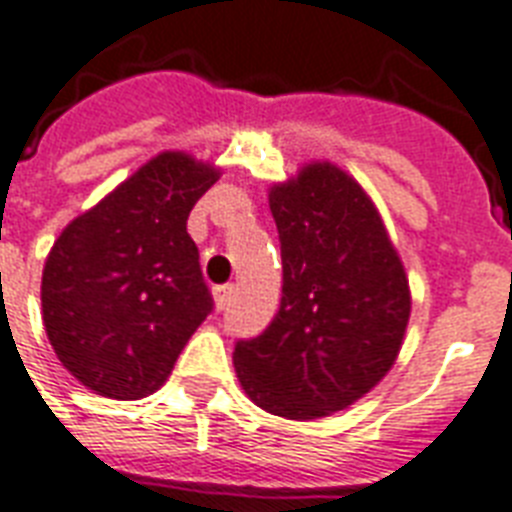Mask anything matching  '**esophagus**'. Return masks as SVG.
Here are the masks:
<instances>
[{
  "instance_id": "1",
  "label": "esophagus",
  "mask_w": 512,
  "mask_h": 512,
  "mask_svg": "<svg viewBox=\"0 0 512 512\" xmlns=\"http://www.w3.org/2000/svg\"><path fill=\"white\" fill-rule=\"evenodd\" d=\"M233 292H236V287H233V284H223V287H215V292H212V295H215L217 311H225V308H228Z\"/></svg>"
}]
</instances>
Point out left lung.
<instances>
[{
	"mask_svg": "<svg viewBox=\"0 0 512 512\" xmlns=\"http://www.w3.org/2000/svg\"><path fill=\"white\" fill-rule=\"evenodd\" d=\"M268 201L281 305L263 335L236 342V377L276 417H329L396 364L412 313L409 279L369 193L337 164H305L271 185Z\"/></svg>",
	"mask_w": 512,
	"mask_h": 512,
	"instance_id": "1",
	"label": "left lung"
}]
</instances>
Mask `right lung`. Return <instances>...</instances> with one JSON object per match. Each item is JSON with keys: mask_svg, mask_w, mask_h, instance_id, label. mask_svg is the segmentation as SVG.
Listing matches in <instances>:
<instances>
[{"mask_svg": "<svg viewBox=\"0 0 512 512\" xmlns=\"http://www.w3.org/2000/svg\"><path fill=\"white\" fill-rule=\"evenodd\" d=\"M220 167L162 151L74 217L42 271V321L60 364L98 396L138 401L170 377L212 311L185 231Z\"/></svg>", "mask_w": 512, "mask_h": 512, "instance_id": "add662e5", "label": "right lung"}]
</instances>
